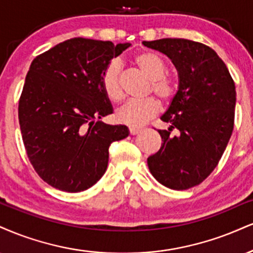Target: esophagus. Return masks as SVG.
Listing matches in <instances>:
<instances>
[{
  "instance_id": "obj_1",
  "label": "esophagus",
  "mask_w": 253,
  "mask_h": 253,
  "mask_svg": "<svg viewBox=\"0 0 253 253\" xmlns=\"http://www.w3.org/2000/svg\"><path fill=\"white\" fill-rule=\"evenodd\" d=\"M140 130H141V128H140V127H129V133L132 135L138 134Z\"/></svg>"
}]
</instances>
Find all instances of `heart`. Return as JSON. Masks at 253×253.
<instances>
[{
	"label": "heart",
	"instance_id": "heart-1",
	"mask_svg": "<svg viewBox=\"0 0 253 253\" xmlns=\"http://www.w3.org/2000/svg\"><path fill=\"white\" fill-rule=\"evenodd\" d=\"M133 62L151 80V90L163 102L169 103L176 96L179 84L173 77L167 75V62L163 56L153 51H142L133 57ZM101 87L106 96L112 101L123 99L120 84V65L111 61L101 74ZM159 102L154 97L129 100L117 111V120L127 126H141L157 114Z\"/></svg>",
	"mask_w": 253,
	"mask_h": 253
}]
</instances>
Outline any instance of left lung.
Here are the masks:
<instances>
[{
  "label": "left lung",
  "mask_w": 253,
  "mask_h": 253,
  "mask_svg": "<svg viewBox=\"0 0 253 253\" xmlns=\"http://www.w3.org/2000/svg\"><path fill=\"white\" fill-rule=\"evenodd\" d=\"M172 60L179 89L161 120L160 150L148 157L152 175L172 190H187L205 180L218 165L233 130L236 87L217 53L185 39L144 41ZM175 128L178 134L172 136Z\"/></svg>",
  "instance_id": "8db88e82"
}]
</instances>
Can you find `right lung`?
I'll use <instances>...</instances> for the list:
<instances>
[{
  "mask_svg": "<svg viewBox=\"0 0 253 253\" xmlns=\"http://www.w3.org/2000/svg\"><path fill=\"white\" fill-rule=\"evenodd\" d=\"M130 43L74 38L33 60L19 101V121L30 163L50 186L66 192L92 187L105 174L108 148L128 136L113 113L101 74Z\"/></svg>",
  "mask_w": 253,
  "mask_h": 253,
  "instance_id": "obj_1",
  "label": "right lung"
}]
</instances>
